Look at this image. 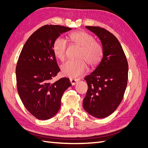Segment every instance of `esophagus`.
I'll return each mask as SVG.
<instances>
[{"instance_id":"obj_1","label":"esophagus","mask_w":148,"mask_h":148,"mask_svg":"<svg viewBox=\"0 0 148 148\" xmlns=\"http://www.w3.org/2000/svg\"><path fill=\"white\" fill-rule=\"evenodd\" d=\"M70 81L72 85H75L78 82V79H75V78H70Z\"/></svg>"}]
</instances>
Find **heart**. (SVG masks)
<instances>
[{"label":"heart","mask_w":148,"mask_h":148,"mask_svg":"<svg viewBox=\"0 0 148 148\" xmlns=\"http://www.w3.org/2000/svg\"><path fill=\"white\" fill-rule=\"evenodd\" d=\"M69 39L73 44L80 47L78 57L81 59L67 61L62 66V71L66 77L76 78L86 71V61L91 66H95L99 63L102 56V47L95 41L93 36L84 31L71 33ZM66 47L67 44L65 40L58 38L53 43V52L56 57L63 61L66 57Z\"/></svg>","instance_id":"b5f03b06"}]
</instances>
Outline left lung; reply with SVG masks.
<instances>
[{"label":"left lung","mask_w":148,"mask_h":148,"mask_svg":"<svg viewBox=\"0 0 148 148\" xmlns=\"http://www.w3.org/2000/svg\"><path fill=\"white\" fill-rule=\"evenodd\" d=\"M102 45V59L96 69L84 78L88 91L84 109L93 117H108L122 102L128 82V65L119 40L104 28L86 26Z\"/></svg>","instance_id":"8db88e82"}]
</instances>
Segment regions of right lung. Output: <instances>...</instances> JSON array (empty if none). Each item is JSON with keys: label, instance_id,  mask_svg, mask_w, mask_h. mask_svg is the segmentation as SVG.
<instances>
[{"label": "right lung", "instance_id": "add662e5", "mask_svg": "<svg viewBox=\"0 0 148 148\" xmlns=\"http://www.w3.org/2000/svg\"><path fill=\"white\" fill-rule=\"evenodd\" d=\"M71 29L44 25L31 34L21 51L16 66L17 90L26 109L38 119L47 120L58 112L63 94L71 85L67 78L51 82L60 71L53 43Z\"/></svg>", "mask_w": 148, "mask_h": 148}]
</instances>
